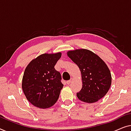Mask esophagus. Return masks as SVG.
<instances>
[{"label": "esophagus", "instance_id": "34e87169", "mask_svg": "<svg viewBox=\"0 0 131 131\" xmlns=\"http://www.w3.org/2000/svg\"><path fill=\"white\" fill-rule=\"evenodd\" d=\"M72 78H71V80H68V81H66V84H69L72 82Z\"/></svg>", "mask_w": 131, "mask_h": 131}]
</instances>
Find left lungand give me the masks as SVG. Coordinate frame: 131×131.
I'll return each mask as SVG.
<instances>
[{
    "label": "left lung",
    "mask_w": 131,
    "mask_h": 131,
    "mask_svg": "<svg viewBox=\"0 0 131 131\" xmlns=\"http://www.w3.org/2000/svg\"><path fill=\"white\" fill-rule=\"evenodd\" d=\"M68 56L81 72L82 87L77 93L79 100L92 103L103 98L112 83L111 73L106 64L95 53L86 49L69 51Z\"/></svg>",
    "instance_id": "1"
}]
</instances>
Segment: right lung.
<instances>
[{
	"label": "right lung",
	"mask_w": 131,
	"mask_h": 131,
	"mask_svg": "<svg viewBox=\"0 0 131 131\" xmlns=\"http://www.w3.org/2000/svg\"><path fill=\"white\" fill-rule=\"evenodd\" d=\"M60 57L61 53L43 54L32 60L25 70L22 84L24 93L37 107H50L58 100L63 84L54 66Z\"/></svg>",
	"instance_id": "obj_1"
}]
</instances>
